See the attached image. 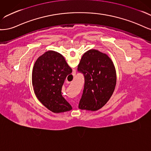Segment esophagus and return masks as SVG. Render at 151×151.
Segmentation results:
<instances>
[{"label":"esophagus","instance_id":"esophagus-1","mask_svg":"<svg viewBox=\"0 0 151 151\" xmlns=\"http://www.w3.org/2000/svg\"><path fill=\"white\" fill-rule=\"evenodd\" d=\"M66 83H70L69 81H66Z\"/></svg>","mask_w":151,"mask_h":151}]
</instances>
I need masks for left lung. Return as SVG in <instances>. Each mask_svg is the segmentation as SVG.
I'll return each mask as SVG.
<instances>
[{
    "label": "left lung",
    "instance_id": "obj_1",
    "mask_svg": "<svg viewBox=\"0 0 151 151\" xmlns=\"http://www.w3.org/2000/svg\"><path fill=\"white\" fill-rule=\"evenodd\" d=\"M78 71L85 77L79 109L90 111L100 109L115 90L116 75L113 61L105 53L90 50L82 56Z\"/></svg>",
    "mask_w": 151,
    "mask_h": 151
}]
</instances>
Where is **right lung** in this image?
<instances>
[{
  "label": "right lung",
  "mask_w": 151,
  "mask_h": 151,
  "mask_svg": "<svg viewBox=\"0 0 151 151\" xmlns=\"http://www.w3.org/2000/svg\"><path fill=\"white\" fill-rule=\"evenodd\" d=\"M72 70L60 53L48 51L39 57L33 66L32 84L38 100L54 113L72 110L61 95L66 76Z\"/></svg>",
  "instance_id": "right-lung-1"
}]
</instances>
